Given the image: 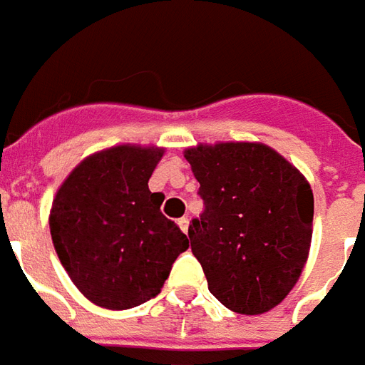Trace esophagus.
<instances>
[{"label":"esophagus","instance_id":"1","mask_svg":"<svg viewBox=\"0 0 365 365\" xmlns=\"http://www.w3.org/2000/svg\"><path fill=\"white\" fill-rule=\"evenodd\" d=\"M177 224H178V228H180V230H182V232H185V234H187V232H188V224H190V222H188V218H180L177 222Z\"/></svg>","mask_w":365,"mask_h":365}]
</instances>
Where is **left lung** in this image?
<instances>
[{"instance_id": "obj_1", "label": "left lung", "mask_w": 365, "mask_h": 365, "mask_svg": "<svg viewBox=\"0 0 365 365\" xmlns=\"http://www.w3.org/2000/svg\"><path fill=\"white\" fill-rule=\"evenodd\" d=\"M200 218L188 226L210 293L230 311L263 314L299 281L312 240L309 180L263 143L188 147Z\"/></svg>"}]
</instances>
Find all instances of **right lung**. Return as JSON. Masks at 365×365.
I'll return each instance as SVG.
<instances>
[{
    "label": "right lung",
    "instance_id": "1",
    "mask_svg": "<svg viewBox=\"0 0 365 365\" xmlns=\"http://www.w3.org/2000/svg\"><path fill=\"white\" fill-rule=\"evenodd\" d=\"M165 149L115 145L74 167L53 200L48 226L63 267L88 301L133 309L161 293L188 237L165 218L149 178Z\"/></svg>",
    "mask_w": 365,
    "mask_h": 365
}]
</instances>
